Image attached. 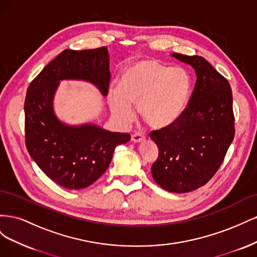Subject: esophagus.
I'll return each instance as SVG.
<instances>
[{"label":"esophagus","mask_w":257,"mask_h":257,"mask_svg":"<svg viewBox=\"0 0 257 257\" xmlns=\"http://www.w3.org/2000/svg\"><path fill=\"white\" fill-rule=\"evenodd\" d=\"M145 138H146V137H145L143 134H141V133H135V134L132 135L131 141L133 142V143H142L143 141H145Z\"/></svg>","instance_id":"obj_1"}]
</instances>
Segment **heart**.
I'll use <instances>...</instances> for the list:
<instances>
[{"label":"heart","mask_w":257,"mask_h":257,"mask_svg":"<svg viewBox=\"0 0 257 257\" xmlns=\"http://www.w3.org/2000/svg\"><path fill=\"white\" fill-rule=\"evenodd\" d=\"M191 89L182 68H170L155 60H144L123 73L119 90L110 91L112 114L123 124L134 119L137 105L141 118L153 128L172 125L183 113Z\"/></svg>","instance_id":"obj_1"}]
</instances>
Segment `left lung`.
<instances>
[{"label": "left lung", "instance_id": "obj_1", "mask_svg": "<svg viewBox=\"0 0 257 257\" xmlns=\"http://www.w3.org/2000/svg\"><path fill=\"white\" fill-rule=\"evenodd\" d=\"M196 73L188 106L174 124L152 131L159 157L151 173L161 188L186 193L205 185L220 168L235 136L230 85L206 59L173 53Z\"/></svg>", "mask_w": 257, "mask_h": 257}]
</instances>
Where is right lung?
Instances as JSON below:
<instances>
[{
  "label": "right lung",
  "mask_w": 257,
  "mask_h": 257,
  "mask_svg": "<svg viewBox=\"0 0 257 257\" xmlns=\"http://www.w3.org/2000/svg\"><path fill=\"white\" fill-rule=\"evenodd\" d=\"M109 56L105 47L65 49L31 81L25 100L27 149L52 181L68 190L94 183L109 166L114 148L127 143V133H111L91 124L67 126L53 113L52 99L62 79H83L107 95Z\"/></svg>",
  "instance_id": "1"
}]
</instances>
